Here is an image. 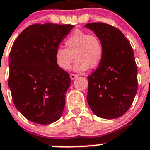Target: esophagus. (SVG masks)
I'll return each mask as SVG.
<instances>
[{"label": "esophagus", "mask_w": 150, "mask_h": 150, "mask_svg": "<svg viewBox=\"0 0 150 150\" xmlns=\"http://www.w3.org/2000/svg\"><path fill=\"white\" fill-rule=\"evenodd\" d=\"M78 76H79V75H75V74H71V75H70V77H71V79H75V78H77Z\"/></svg>", "instance_id": "obj_1"}]
</instances>
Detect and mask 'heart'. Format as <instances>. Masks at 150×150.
<instances>
[{
  "label": "heart",
  "instance_id": "b5f03b06",
  "mask_svg": "<svg viewBox=\"0 0 150 150\" xmlns=\"http://www.w3.org/2000/svg\"><path fill=\"white\" fill-rule=\"evenodd\" d=\"M65 47H58L54 52L56 64L61 69L68 71L71 64L77 58L74 70L82 72L89 67L96 68L103 59V44L94 35L82 31H75L64 41Z\"/></svg>",
  "mask_w": 150,
  "mask_h": 150
}]
</instances>
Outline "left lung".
<instances>
[{"instance_id": "left-lung-1", "label": "left lung", "mask_w": 150, "mask_h": 150, "mask_svg": "<svg viewBox=\"0 0 150 150\" xmlns=\"http://www.w3.org/2000/svg\"><path fill=\"white\" fill-rule=\"evenodd\" d=\"M103 44V59L88 77L87 102L103 119H116L129 109L138 88L137 66L129 41L121 31L102 22L86 25Z\"/></svg>"}]
</instances>
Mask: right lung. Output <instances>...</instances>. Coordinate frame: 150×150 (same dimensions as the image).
Masks as SVG:
<instances>
[{
    "label": "right lung",
    "mask_w": 150,
    "mask_h": 150,
    "mask_svg": "<svg viewBox=\"0 0 150 150\" xmlns=\"http://www.w3.org/2000/svg\"><path fill=\"white\" fill-rule=\"evenodd\" d=\"M72 28L71 24H34L12 45L8 86L17 109L33 122L47 125L62 115L71 79L56 64L54 52Z\"/></svg>",
    "instance_id": "obj_1"
}]
</instances>
